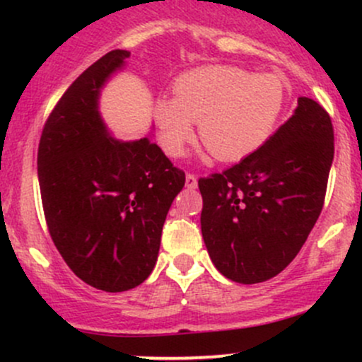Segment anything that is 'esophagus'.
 <instances>
[{
  "mask_svg": "<svg viewBox=\"0 0 362 362\" xmlns=\"http://www.w3.org/2000/svg\"><path fill=\"white\" fill-rule=\"evenodd\" d=\"M185 185L187 189H195V187H197V178H195V175H192V173H187Z\"/></svg>",
  "mask_w": 362,
  "mask_h": 362,
  "instance_id": "obj_1",
  "label": "esophagus"
}]
</instances>
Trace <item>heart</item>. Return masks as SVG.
<instances>
[{
	"label": "heart",
	"instance_id": "1",
	"mask_svg": "<svg viewBox=\"0 0 362 362\" xmlns=\"http://www.w3.org/2000/svg\"><path fill=\"white\" fill-rule=\"evenodd\" d=\"M286 103V85L277 74L236 66H204L177 78L173 98L158 97L153 117L161 148L182 156L199 138L221 161L250 156L272 136Z\"/></svg>",
	"mask_w": 362,
	"mask_h": 362
}]
</instances>
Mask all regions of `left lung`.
Here are the masks:
<instances>
[{
    "label": "left lung",
    "mask_w": 362,
    "mask_h": 362,
    "mask_svg": "<svg viewBox=\"0 0 362 362\" xmlns=\"http://www.w3.org/2000/svg\"><path fill=\"white\" fill-rule=\"evenodd\" d=\"M332 161V120L320 103L300 97L264 146L199 178L202 238L216 269L240 284L284 271L322 213Z\"/></svg>",
    "instance_id": "8db88e82"
}]
</instances>
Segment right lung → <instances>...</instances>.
Returning a JSON list of instances; mask_svg holds the SVG:
<instances>
[{"instance_id": "1", "label": "right lung", "mask_w": 362, "mask_h": 362, "mask_svg": "<svg viewBox=\"0 0 362 362\" xmlns=\"http://www.w3.org/2000/svg\"><path fill=\"white\" fill-rule=\"evenodd\" d=\"M129 56L115 49L73 81L45 122L37 155L54 245L81 281L107 293L148 279L168 209L185 185V173L149 134L122 141L103 122L102 90Z\"/></svg>"}]
</instances>
